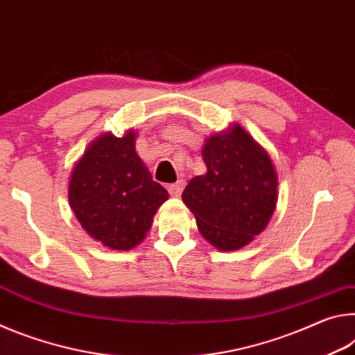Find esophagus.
I'll return each mask as SVG.
<instances>
[{
  "label": "esophagus",
  "instance_id": "obj_1",
  "mask_svg": "<svg viewBox=\"0 0 355 355\" xmlns=\"http://www.w3.org/2000/svg\"><path fill=\"white\" fill-rule=\"evenodd\" d=\"M184 188V182L183 180H178L177 183H172V184H167V191H169V194L172 197H178L182 194V191Z\"/></svg>",
  "mask_w": 355,
  "mask_h": 355
}]
</instances>
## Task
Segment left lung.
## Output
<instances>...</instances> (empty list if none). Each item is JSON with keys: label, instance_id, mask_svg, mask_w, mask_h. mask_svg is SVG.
<instances>
[{"label": "left lung", "instance_id": "1", "mask_svg": "<svg viewBox=\"0 0 355 355\" xmlns=\"http://www.w3.org/2000/svg\"><path fill=\"white\" fill-rule=\"evenodd\" d=\"M202 156L207 173L191 180L182 199L214 248H243L263 232L277 203L271 158L239 125L209 137Z\"/></svg>", "mask_w": 355, "mask_h": 355}]
</instances>
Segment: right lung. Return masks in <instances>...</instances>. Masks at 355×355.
<instances>
[{"mask_svg":"<svg viewBox=\"0 0 355 355\" xmlns=\"http://www.w3.org/2000/svg\"><path fill=\"white\" fill-rule=\"evenodd\" d=\"M136 135L106 133L78 161L69 183V203L81 227L114 250L139 244L153 216L167 200V191L153 182L137 156Z\"/></svg>","mask_w":355,"mask_h":355,"instance_id":"1","label":"right lung"}]
</instances>
